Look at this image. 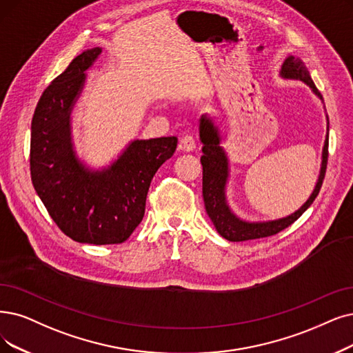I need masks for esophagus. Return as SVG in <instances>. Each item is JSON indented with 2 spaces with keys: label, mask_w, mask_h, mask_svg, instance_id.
I'll list each match as a JSON object with an SVG mask.
<instances>
[{
  "label": "esophagus",
  "mask_w": 353,
  "mask_h": 353,
  "mask_svg": "<svg viewBox=\"0 0 353 353\" xmlns=\"http://www.w3.org/2000/svg\"><path fill=\"white\" fill-rule=\"evenodd\" d=\"M181 149L185 150V152H191L195 149V139L191 134H185L184 137L181 139V143H179Z\"/></svg>",
  "instance_id": "obj_1"
}]
</instances>
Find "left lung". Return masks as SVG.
I'll use <instances>...</instances> for the list:
<instances>
[{
  "instance_id": "8db88e82",
  "label": "left lung",
  "mask_w": 353,
  "mask_h": 353,
  "mask_svg": "<svg viewBox=\"0 0 353 353\" xmlns=\"http://www.w3.org/2000/svg\"><path fill=\"white\" fill-rule=\"evenodd\" d=\"M279 75L284 79H299L312 88V91L323 101V97L320 91L316 88L314 82L310 77L305 65L301 59L295 58V56H288L281 66ZM327 119V117H326ZM200 140L203 143V199L204 205L208 217L213 221L216 230L220 236L228 239L230 242H243L252 241V239H261L268 237L279 233L288 225H291L297 220L304 211L313 204L319 191L321 188L324 174H326L327 166V157H329V119H327V133L326 140H324V146L321 152V166L319 179L316 182V187L308 196V200L292 214L270 221H246L239 219L232 208L228 204L225 199V185H228L229 179V159L225 154L224 149L221 148V136L219 128L213 123L210 117L201 116L200 119Z\"/></svg>"
}]
</instances>
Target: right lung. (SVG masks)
<instances>
[{
    "mask_svg": "<svg viewBox=\"0 0 353 353\" xmlns=\"http://www.w3.org/2000/svg\"><path fill=\"white\" fill-rule=\"evenodd\" d=\"M100 54L101 48L78 54L41 94L32 120L30 174L41 203L66 236L79 243L116 245L142 221L152 178L172 157L178 139L133 140L117 161L97 171L78 159L70 112Z\"/></svg>",
    "mask_w": 353,
    "mask_h": 353,
    "instance_id": "obj_1",
    "label": "right lung"
}]
</instances>
